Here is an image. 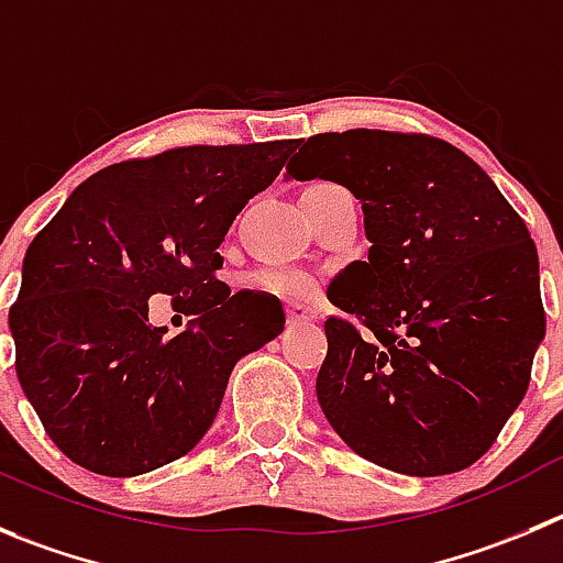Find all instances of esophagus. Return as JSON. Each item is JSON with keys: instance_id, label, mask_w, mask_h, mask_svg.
<instances>
[{"instance_id": "1", "label": "esophagus", "mask_w": 563, "mask_h": 563, "mask_svg": "<svg viewBox=\"0 0 563 563\" xmlns=\"http://www.w3.org/2000/svg\"><path fill=\"white\" fill-rule=\"evenodd\" d=\"M285 309H287V323H290V325L312 323V320H314L312 309H309L307 303H301V301H287Z\"/></svg>"}]
</instances>
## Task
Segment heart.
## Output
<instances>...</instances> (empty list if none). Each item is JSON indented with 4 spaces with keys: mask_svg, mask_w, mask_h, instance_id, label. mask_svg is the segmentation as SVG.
Listing matches in <instances>:
<instances>
[{
    "mask_svg": "<svg viewBox=\"0 0 563 563\" xmlns=\"http://www.w3.org/2000/svg\"><path fill=\"white\" fill-rule=\"evenodd\" d=\"M325 181H318L312 187H323ZM256 285L265 290L278 292V296H303L312 290V278L303 271H292V267H267V271L256 273Z\"/></svg>",
    "mask_w": 563,
    "mask_h": 563,
    "instance_id": "1",
    "label": "heart"
}]
</instances>
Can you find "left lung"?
I'll return each instance as SVG.
<instances>
[{
    "instance_id": "obj_1",
    "label": "left lung",
    "mask_w": 563,
    "mask_h": 563,
    "mask_svg": "<svg viewBox=\"0 0 563 563\" xmlns=\"http://www.w3.org/2000/svg\"><path fill=\"white\" fill-rule=\"evenodd\" d=\"M362 201L367 262L340 273L318 400L351 451L393 473L478 462L526 398L544 336L539 254L478 163L415 132L314 135L287 163Z\"/></svg>"
}]
</instances>
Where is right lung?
Instances as JSON below:
<instances>
[{
  "instance_id": "1",
  "label": "right lung",
  "mask_w": 563,
  "mask_h": 563,
  "mask_svg": "<svg viewBox=\"0 0 563 563\" xmlns=\"http://www.w3.org/2000/svg\"><path fill=\"white\" fill-rule=\"evenodd\" d=\"M296 141L181 146L99 170L32 240L10 307L15 376L79 467L130 478L176 462L221 409L238 358L285 329L278 298L229 290L218 245ZM192 313L176 338L147 298Z\"/></svg>"
}]
</instances>
